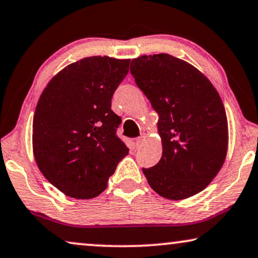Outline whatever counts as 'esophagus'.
<instances>
[{"label":"esophagus","mask_w":258,"mask_h":258,"mask_svg":"<svg viewBox=\"0 0 258 258\" xmlns=\"http://www.w3.org/2000/svg\"><path fill=\"white\" fill-rule=\"evenodd\" d=\"M143 141H144V137L143 136H141V137H139V139H136V147L140 148L141 146H142Z\"/></svg>","instance_id":"1"}]
</instances>
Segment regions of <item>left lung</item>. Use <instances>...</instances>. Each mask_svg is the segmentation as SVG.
<instances>
[{"label": "left lung", "instance_id": "1", "mask_svg": "<svg viewBox=\"0 0 258 258\" xmlns=\"http://www.w3.org/2000/svg\"><path fill=\"white\" fill-rule=\"evenodd\" d=\"M130 73L158 114L162 157L143 168L149 185L168 200L191 197L215 178L228 150L224 105L200 70L169 54L134 58Z\"/></svg>", "mask_w": 258, "mask_h": 258}]
</instances>
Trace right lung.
Returning <instances> with one entry per match:
<instances>
[{
	"mask_svg": "<svg viewBox=\"0 0 258 258\" xmlns=\"http://www.w3.org/2000/svg\"><path fill=\"white\" fill-rule=\"evenodd\" d=\"M130 59L91 56L67 66L41 94L33 121V151L42 174L59 191L89 200L129 149L116 135L121 117L111 97Z\"/></svg>",
	"mask_w": 258,
	"mask_h": 258,
	"instance_id": "right-lung-1",
	"label": "right lung"
}]
</instances>
